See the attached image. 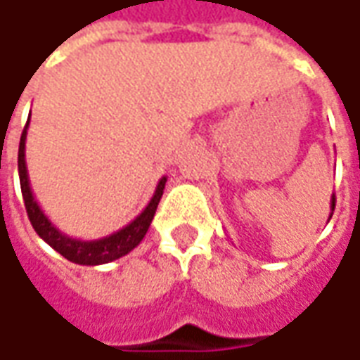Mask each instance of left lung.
Listing matches in <instances>:
<instances>
[{"label": "left lung", "mask_w": 360, "mask_h": 360, "mask_svg": "<svg viewBox=\"0 0 360 360\" xmlns=\"http://www.w3.org/2000/svg\"><path fill=\"white\" fill-rule=\"evenodd\" d=\"M330 211H335V193H333V197H330ZM333 217V213L328 215V219Z\"/></svg>", "instance_id": "obj_1"}]
</instances>
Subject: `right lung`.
Instances as JSON below:
<instances>
[{"mask_svg":"<svg viewBox=\"0 0 360 360\" xmlns=\"http://www.w3.org/2000/svg\"><path fill=\"white\" fill-rule=\"evenodd\" d=\"M27 127H30V119L27 125L21 133V141H19V153H18V169H19V183H21V195H23V203H25V211L27 217L32 221L35 233L44 239L51 249H56L57 253L63 255L71 263L77 265H105L111 263L119 257H125L131 253L139 243L143 241L145 233L149 229L153 215L157 211V205L161 201V195L165 189L167 177H161L157 183L155 193L151 197V201L143 209L137 217L131 221L129 225H125L123 229L115 231L107 237L101 239H91V241H83V239H75L69 237L61 229H57L51 223V219L44 213V209L39 207L35 195L30 185V173H27V163H25V141H27Z\"/></svg>","mask_w":360,"mask_h":360,"instance_id":"1","label":"right lung"}]
</instances>
